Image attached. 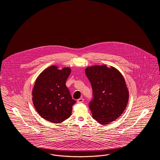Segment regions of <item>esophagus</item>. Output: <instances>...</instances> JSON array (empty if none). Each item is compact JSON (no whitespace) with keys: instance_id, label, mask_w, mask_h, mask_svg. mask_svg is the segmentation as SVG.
<instances>
[{"instance_id":"34e87169","label":"esophagus","mask_w":160,"mask_h":160,"mask_svg":"<svg viewBox=\"0 0 160 160\" xmlns=\"http://www.w3.org/2000/svg\"><path fill=\"white\" fill-rule=\"evenodd\" d=\"M83 98H79V99H77V103H82V102H83Z\"/></svg>"}]
</instances>
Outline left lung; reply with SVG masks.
I'll return each instance as SVG.
<instances>
[{
    "mask_svg": "<svg viewBox=\"0 0 160 160\" xmlns=\"http://www.w3.org/2000/svg\"><path fill=\"white\" fill-rule=\"evenodd\" d=\"M85 73L93 91V98L89 104L93 118L101 125L114 121L123 113L129 98L122 74L106 65L89 67Z\"/></svg>",
    "mask_w": 160,
    "mask_h": 160,
    "instance_id": "1",
    "label": "left lung"
}]
</instances>
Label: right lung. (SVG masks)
Instances as JSON below:
<instances>
[{
  "label": "right lung",
  "mask_w": 160,
  "mask_h": 160,
  "mask_svg": "<svg viewBox=\"0 0 160 160\" xmlns=\"http://www.w3.org/2000/svg\"><path fill=\"white\" fill-rule=\"evenodd\" d=\"M69 67L58 69L53 65L37 77L32 91V101L39 114L46 121L59 123L69 118L72 99L66 81L71 73Z\"/></svg>",
  "instance_id": "right-lung-1"
}]
</instances>
